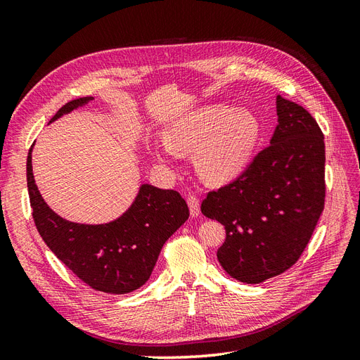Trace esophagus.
<instances>
[{
	"instance_id": "esophagus-1",
	"label": "esophagus",
	"mask_w": 360,
	"mask_h": 360,
	"mask_svg": "<svg viewBox=\"0 0 360 360\" xmlns=\"http://www.w3.org/2000/svg\"><path fill=\"white\" fill-rule=\"evenodd\" d=\"M188 205H189L191 214H192L193 217L200 214V212H201V204H200V198H198V197H195V195H189V197H188Z\"/></svg>"
}]
</instances>
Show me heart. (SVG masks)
<instances>
[{
    "mask_svg": "<svg viewBox=\"0 0 360 360\" xmlns=\"http://www.w3.org/2000/svg\"><path fill=\"white\" fill-rule=\"evenodd\" d=\"M258 136L259 122L250 111L209 105L171 122L165 129V146H159L156 155L165 160L174 153L197 150L195 168L201 179L222 184L248 167Z\"/></svg>",
    "mask_w": 360,
    "mask_h": 360,
    "instance_id": "heart-1",
    "label": "heart"
}]
</instances>
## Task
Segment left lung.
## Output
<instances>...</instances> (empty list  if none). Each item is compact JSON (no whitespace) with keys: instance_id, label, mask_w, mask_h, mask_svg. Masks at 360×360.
Returning a JSON list of instances; mask_svg holds the SVG:
<instances>
[{"instance_id":"1","label":"left lung","mask_w":360,"mask_h":360,"mask_svg":"<svg viewBox=\"0 0 360 360\" xmlns=\"http://www.w3.org/2000/svg\"><path fill=\"white\" fill-rule=\"evenodd\" d=\"M270 146L233 183L209 192L204 216L225 226L217 259L231 278L259 284L288 270L324 209V136L300 105L276 96Z\"/></svg>"}]
</instances>
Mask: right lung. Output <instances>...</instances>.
Returning a JSON list of instances; mask_svg holds the SVG:
<instances>
[{
  "label": "right lung",
  "instance_id": "obj_1",
  "mask_svg": "<svg viewBox=\"0 0 360 360\" xmlns=\"http://www.w3.org/2000/svg\"><path fill=\"white\" fill-rule=\"evenodd\" d=\"M93 101L79 97L60 108L49 123ZM34 146V144H32ZM27 158V184L32 217L48 248L86 285L110 294L143 287L155 269L162 246L188 221L189 209L177 191L141 184L132 205L108 224L63 219L41 198Z\"/></svg>",
  "mask_w": 360,
  "mask_h": 360
}]
</instances>
